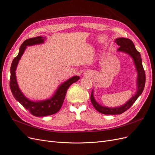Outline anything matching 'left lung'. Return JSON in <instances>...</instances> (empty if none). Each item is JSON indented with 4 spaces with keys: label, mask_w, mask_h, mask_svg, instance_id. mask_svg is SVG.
<instances>
[{
    "label": "left lung",
    "mask_w": 155,
    "mask_h": 155,
    "mask_svg": "<svg viewBox=\"0 0 155 155\" xmlns=\"http://www.w3.org/2000/svg\"><path fill=\"white\" fill-rule=\"evenodd\" d=\"M114 42L120 46L118 51L129 54L134 61L136 70H137L138 73L137 91L136 92L135 95L131 97L129 101H127L124 105L118 107L110 108L102 106L96 102L94 97V92L92 90L91 96L92 104L98 112L104 114H121L127 110H128L133 105L136 100L138 99V97L142 94L145 83V74L142 65L141 55H140L139 51L136 49L133 41L127 38L120 37V38H117Z\"/></svg>",
    "instance_id": "left-lung-1"
}]
</instances>
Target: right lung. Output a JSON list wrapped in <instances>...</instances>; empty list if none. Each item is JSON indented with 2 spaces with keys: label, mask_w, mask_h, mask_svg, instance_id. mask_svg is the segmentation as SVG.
<instances>
[{
  "label": "right lung",
  "mask_w": 155,
  "mask_h": 155,
  "mask_svg": "<svg viewBox=\"0 0 155 155\" xmlns=\"http://www.w3.org/2000/svg\"><path fill=\"white\" fill-rule=\"evenodd\" d=\"M45 39V37L39 36L26 39L23 42L19 48V52H18V55L13 60L10 68L11 76L10 86L13 97L26 109L30 111L32 115L37 117L49 116L58 112L63 104L68 87L72 83L76 82L79 79V77L77 76L68 79L67 81L62 83L58 87L57 91L55 92L54 96L51 97L50 99L38 101H33L28 99L24 96L21 91L20 88H18L16 79L15 70L18 63L28 46L42 44L44 43Z\"/></svg>",
  "instance_id": "right-lung-1"
}]
</instances>
